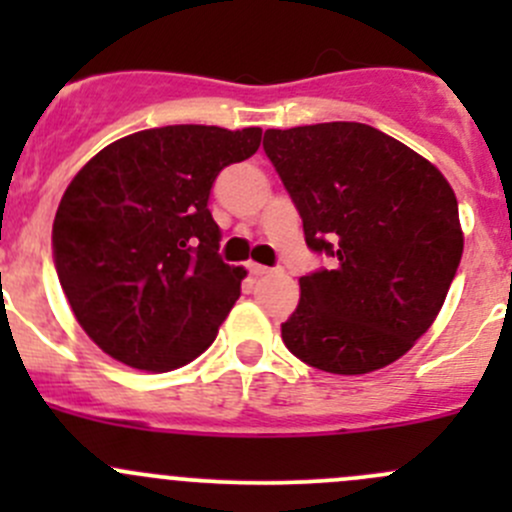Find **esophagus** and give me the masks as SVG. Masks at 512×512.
Segmentation results:
<instances>
[{"label": "esophagus", "mask_w": 512, "mask_h": 512, "mask_svg": "<svg viewBox=\"0 0 512 512\" xmlns=\"http://www.w3.org/2000/svg\"><path fill=\"white\" fill-rule=\"evenodd\" d=\"M272 272H280V270H277V267L257 265V262H252V265H250V275L252 277H265V275H272Z\"/></svg>", "instance_id": "obj_1"}]
</instances>
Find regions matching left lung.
<instances>
[{
	"instance_id": "obj_1",
	"label": "left lung",
	"mask_w": 512,
	"mask_h": 512,
	"mask_svg": "<svg viewBox=\"0 0 512 512\" xmlns=\"http://www.w3.org/2000/svg\"><path fill=\"white\" fill-rule=\"evenodd\" d=\"M267 158L332 257L299 280L282 324L297 359L329 374H369L414 347L441 312L463 255L458 200L436 165L366 123L265 131Z\"/></svg>"
}]
</instances>
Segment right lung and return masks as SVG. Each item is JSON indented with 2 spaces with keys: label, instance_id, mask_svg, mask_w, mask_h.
<instances>
[{
  "label": "right lung",
  "instance_id": "add662e5",
  "mask_svg": "<svg viewBox=\"0 0 512 512\" xmlns=\"http://www.w3.org/2000/svg\"><path fill=\"white\" fill-rule=\"evenodd\" d=\"M260 138V128H148L103 148L71 180L51 230L54 267L108 356L170 371L213 344L245 270L220 257L210 190Z\"/></svg>",
  "mask_w": 512,
  "mask_h": 512
}]
</instances>
